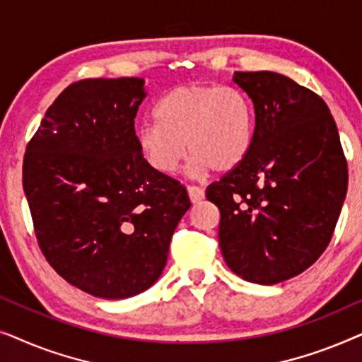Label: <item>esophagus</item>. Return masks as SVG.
<instances>
[{
    "label": "esophagus",
    "instance_id": "34e87169",
    "mask_svg": "<svg viewBox=\"0 0 362 362\" xmlns=\"http://www.w3.org/2000/svg\"><path fill=\"white\" fill-rule=\"evenodd\" d=\"M187 194H189V199L194 204L204 199V189L201 186H187Z\"/></svg>",
    "mask_w": 362,
    "mask_h": 362
}]
</instances>
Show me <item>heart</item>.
<instances>
[{
	"label": "heart",
	"mask_w": 362,
	"mask_h": 362,
	"mask_svg": "<svg viewBox=\"0 0 362 362\" xmlns=\"http://www.w3.org/2000/svg\"><path fill=\"white\" fill-rule=\"evenodd\" d=\"M156 123L136 133L141 155L153 170L171 175L185 160L186 148L194 175L235 170L245 160L254 135V115L234 87L187 83L171 88L155 107Z\"/></svg>",
	"instance_id": "b5f03b06"
}]
</instances>
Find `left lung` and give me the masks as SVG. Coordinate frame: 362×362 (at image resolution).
Returning a JSON list of instances; mask_svg holds the SVG:
<instances>
[{
    "instance_id": "obj_1",
    "label": "left lung",
    "mask_w": 362,
    "mask_h": 362,
    "mask_svg": "<svg viewBox=\"0 0 362 362\" xmlns=\"http://www.w3.org/2000/svg\"><path fill=\"white\" fill-rule=\"evenodd\" d=\"M255 130L245 160L212 182L219 245L240 279L275 285L300 275L328 247L348 191V165L323 98L276 72H234Z\"/></svg>"
}]
</instances>
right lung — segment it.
I'll return each instance as SVG.
<instances>
[{
    "instance_id": "1",
    "label": "right lung",
    "mask_w": 362,
    "mask_h": 362,
    "mask_svg": "<svg viewBox=\"0 0 362 362\" xmlns=\"http://www.w3.org/2000/svg\"><path fill=\"white\" fill-rule=\"evenodd\" d=\"M145 97L140 77L72 83L24 156L23 187L44 257L98 298L150 288L191 207L186 187L153 170L138 148L135 117Z\"/></svg>"
}]
</instances>
